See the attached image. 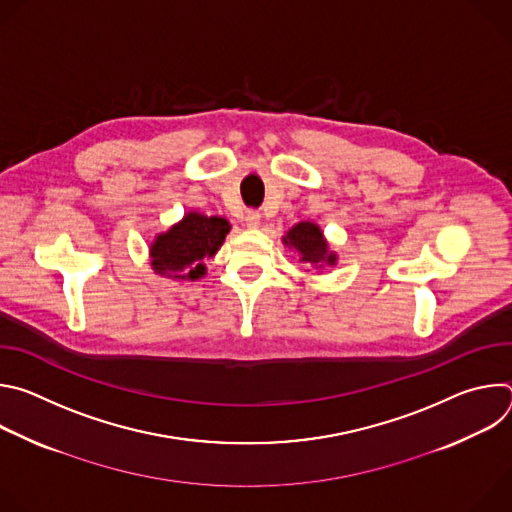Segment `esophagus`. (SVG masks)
I'll return each instance as SVG.
<instances>
[{"label":"esophagus","mask_w":512,"mask_h":512,"mask_svg":"<svg viewBox=\"0 0 512 512\" xmlns=\"http://www.w3.org/2000/svg\"><path fill=\"white\" fill-rule=\"evenodd\" d=\"M245 225H247V229H259L261 214L257 210H249L245 216Z\"/></svg>","instance_id":"34e87169"}]
</instances>
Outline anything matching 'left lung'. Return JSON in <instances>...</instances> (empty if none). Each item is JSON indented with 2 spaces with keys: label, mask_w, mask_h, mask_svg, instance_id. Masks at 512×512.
<instances>
[{
  "label": "left lung",
  "mask_w": 512,
  "mask_h": 512,
  "mask_svg": "<svg viewBox=\"0 0 512 512\" xmlns=\"http://www.w3.org/2000/svg\"><path fill=\"white\" fill-rule=\"evenodd\" d=\"M281 243L287 249H294L300 257V263L310 271V267L314 269H324V267H332L338 263V255L336 251L330 249V243L324 237V231L320 229V225L312 223V221H302L298 225L291 227L283 237Z\"/></svg>",
  "instance_id": "1"
}]
</instances>
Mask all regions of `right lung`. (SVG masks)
Wrapping results in <instances>:
<instances>
[{
	"label": "right lung",
	"mask_w": 512,
	"mask_h": 512,
	"mask_svg": "<svg viewBox=\"0 0 512 512\" xmlns=\"http://www.w3.org/2000/svg\"><path fill=\"white\" fill-rule=\"evenodd\" d=\"M231 223L223 216H208L188 210L182 221L158 233L150 243V265L154 273L174 281H196L206 275L204 259L223 247Z\"/></svg>",
	"instance_id": "1"
}]
</instances>
